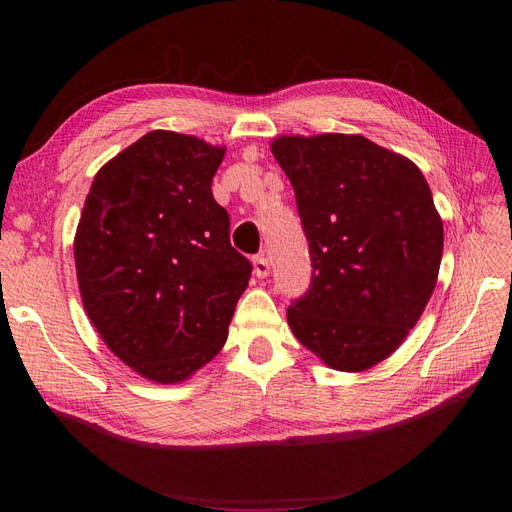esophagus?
<instances>
[{
    "mask_svg": "<svg viewBox=\"0 0 512 512\" xmlns=\"http://www.w3.org/2000/svg\"><path fill=\"white\" fill-rule=\"evenodd\" d=\"M269 269H271V265H269V260L265 256L254 258V275L260 277V280H265V277L269 275Z\"/></svg>",
    "mask_w": 512,
    "mask_h": 512,
    "instance_id": "obj_1",
    "label": "esophagus"
}]
</instances>
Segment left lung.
Here are the masks:
<instances>
[{
	"label": "left lung",
	"instance_id": "8db88e82",
	"mask_svg": "<svg viewBox=\"0 0 512 512\" xmlns=\"http://www.w3.org/2000/svg\"><path fill=\"white\" fill-rule=\"evenodd\" d=\"M297 196L312 282L288 307L299 342L339 371L391 356L438 282L444 228L421 170L361 134L271 143Z\"/></svg>",
	"mask_w": 512,
	"mask_h": 512
}]
</instances>
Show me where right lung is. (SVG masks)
I'll list each match as a JSON object with an SVG mask.
<instances>
[{"label": "right lung", "mask_w": 512, "mask_h": 512, "mask_svg": "<svg viewBox=\"0 0 512 512\" xmlns=\"http://www.w3.org/2000/svg\"><path fill=\"white\" fill-rule=\"evenodd\" d=\"M224 147L153 130L106 162L74 237L85 312L143 378L175 384L218 354L252 265L211 181Z\"/></svg>", "instance_id": "obj_1"}]
</instances>
